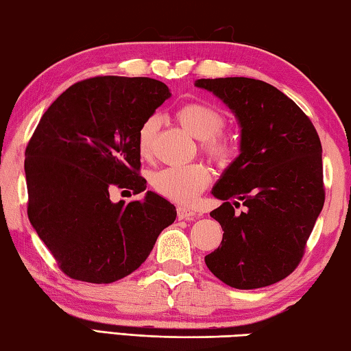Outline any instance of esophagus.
Instances as JSON below:
<instances>
[{"mask_svg": "<svg viewBox=\"0 0 351 351\" xmlns=\"http://www.w3.org/2000/svg\"><path fill=\"white\" fill-rule=\"evenodd\" d=\"M176 212H178V219H193L197 217V213H195L192 209H189V207L180 206L176 209Z\"/></svg>", "mask_w": 351, "mask_h": 351, "instance_id": "1", "label": "esophagus"}]
</instances>
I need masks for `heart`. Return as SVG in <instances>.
I'll return each instance as SVG.
<instances>
[{
  "label": "heart",
  "mask_w": 351,
  "mask_h": 351,
  "mask_svg": "<svg viewBox=\"0 0 351 351\" xmlns=\"http://www.w3.org/2000/svg\"><path fill=\"white\" fill-rule=\"evenodd\" d=\"M176 121L193 138L201 141V150L213 162L226 164L235 153V139L223 130L224 114L215 106L204 102H187L175 112ZM161 127L158 116L147 117L138 130L136 144L142 158L152 154L154 139ZM210 171L203 164L184 167H165L153 171L150 186L159 197L180 204H190L209 186Z\"/></svg>",
  "instance_id": "b5f03b06"
}]
</instances>
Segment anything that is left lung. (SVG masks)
Returning a JSON list of instances; mask_svg holds the SVG:
<instances>
[{"label":"left lung","instance_id":"obj_1","mask_svg":"<svg viewBox=\"0 0 351 351\" xmlns=\"http://www.w3.org/2000/svg\"><path fill=\"white\" fill-rule=\"evenodd\" d=\"M235 112L240 154L212 193L210 217L224 230L207 268L237 289L263 288L289 276L324 207L322 145L304 111L269 83L247 77L199 79ZM245 209L235 214L234 209Z\"/></svg>","mask_w":351,"mask_h":351}]
</instances>
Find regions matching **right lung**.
Returning a JSON list of instances; mask_svg holds the SVG:
<instances>
[{
  "label": "right lung",
  "instance_id": "obj_1",
  "mask_svg": "<svg viewBox=\"0 0 351 351\" xmlns=\"http://www.w3.org/2000/svg\"><path fill=\"white\" fill-rule=\"evenodd\" d=\"M169 97L167 85L148 77H91L60 94L29 139V221L74 280L132 274L175 221V206L153 192L128 204L110 199L112 187L145 190L136 136Z\"/></svg>",
  "mask_w": 351,
  "mask_h": 351
}]
</instances>
